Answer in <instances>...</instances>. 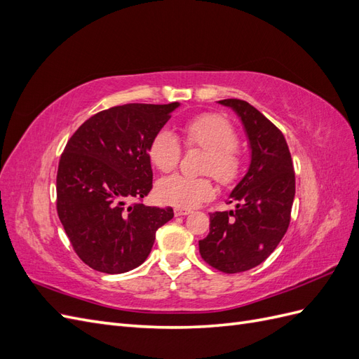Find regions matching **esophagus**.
Wrapping results in <instances>:
<instances>
[{
	"label": "esophagus",
	"mask_w": 359,
	"mask_h": 359,
	"mask_svg": "<svg viewBox=\"0 0 359 359\" xmlns=\"http://www.w3.org/2000/svg\"><path fill=\"white\" fill-rule=\"evenodd\" d=\"M191 211L190 210H184V208H175V215L182 217V215H189Z\"/></svg>",
	"instance_id": "1"
}]
</instances>
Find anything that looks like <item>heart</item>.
<instances>
[{"label": "heart", "instance_id": "obj_1", "mask_svg": "<svg viewBox=\"0 0 359 359\" xmlns=\"http://www.w3.org/2000/svg\"><path fill=\"white\" fill-rule=\"evenodd\" d=\"M189 147L206 149L202 170L223 184L235 181L241 172V154L235 148L236 133L226 118L215 114H205L190 119L182 128ZM153 165L161 170H172L181 158L178 137L170 130L161 128L154 135L148 148ZM156 196L161 203L190 210L214 196V186L208 177H189L173 173L163 177L156 184Z\"/></svg>", "mask_w": 359, "mask_h": 359}]
</instances>
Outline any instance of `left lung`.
Segmentation results:
<instances>
[{"label":"left lung","mask_w":359,"mask_h":359,"mask_svg":"<svg viewBox=\"0 0 359 359\" xmlns=\"http://www.w3.org/2000/svg\"><path fill=\"white\" fill-rule=\"evenodd\" d=\"M240 118L250 149L245 175L229 194L235 211L210 214V233L199 241L206 264L226 274L248 271L285 236L295 199V173L283 133L250 103L217 102Z\"/></svg>","instance_id":"obj_1"}]
</instances>
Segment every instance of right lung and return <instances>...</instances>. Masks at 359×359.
Listing matches in <instances>:
<instances>
[{"label": "right lung", "mask_w": 359, "mask_h": 359, "mask_svg": "<svg viewBox=\"0 0 359 359\" xmlns=\"http://www.w3.org/2000/svg\"><path fill=\"white\" fill-rule=\"evenodd\" d=\"M180 103L115 106L76 130L61 156L57 211L74 252L106 274L142 265L172 208L128 202L153 189L151 140Z\"/></svg>", "instance_id": "right-lung-1"}]
</instances>
